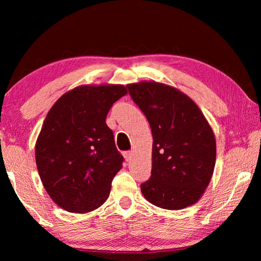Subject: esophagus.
Returning <instances> with one entry per match:
<instances>
[{"label":"esophagus","instance_id":"34e87169","mask_svg":"<svg viewBox=\"0 0 261 261\" xmlns=\"http://www.w3.org/2000/svg\"><path fill=\"white\" fill-rule=\"evenodd\" d=\"M123 156H124V159L126 161H130L131 158H132V152H124V154H123Z\"/></svg>","mask_w":261,"mask_h":261}]
</instances>
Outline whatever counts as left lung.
I'll return each instance as SVG.
<instances>
[{"mask_svg":"<svg viewBox=\"0 0 261 261\" xmlns=\"http://www.w3.org/2000/svg\"><path fill=\"white\" fill-rule=\"evenodd\" d=\"M130 95L146 116L153 136L152 176L141 184L145 199L177 211L200 199L214 173V132L196 102L167 84H127Z\"/></svg>","mask_w":261,"mask_h":261,"instance_id":"8db88e82","label":"left lung"}]
</instances>
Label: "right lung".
I'll return each mask as SVG.
<instances>
[{"instance_id": "add662e5", "label": "right lung", "mask_w": 261, "mask_h": 261, "mask_svg": "<svg viewBox=\"0 0 261 261\" xmlns=\"http://www.w3.org/2000/svg\"><path fill=\"white\" fill-rule=\"evenodd\" d=\"M126 93L120 84L77 86L48 112L35 143V163L43 188L62 210L85 214L108 199L123 156L106 117Z\"/></svg>"}]
</instances>
